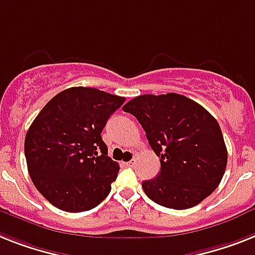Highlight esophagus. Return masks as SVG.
I'll return each mask as SVG.
<instances>
[{"instance_id":"34e87169","label":"esophagus","mask_w":255,"mask_h":255,"mask_svg":"<svg viewBox=\"0 0 255 255\" xmlns=\"http://www.w3.org/2000/svg\"><path fill=\"white\" fill-rule=\"evenodd\" d=\"M125 164L128 165V167H132V165L135 164V159H131V160L128 161V163H125Z\"/></svg>"}]
</instances>
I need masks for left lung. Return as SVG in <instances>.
Instances as JSON below:
<instances>
[{
	"mask_svg": "<svg viewBox=\"0 0 255 255\" xmlns=\"http://www.w3.org/2000/svg\"><path fill=\"white\" fill-rule=\"evenodd\" d=\"M146 131L160 156V173L142 182L157 205L185 210L201 203L226 172V143L218 121L194 100L180 94L140 95L124 105Z\"/></svg>",
	"mask_w": 255,
	"mask_h": 255,
	"instance_id": "1",
	"label": "left lung"
}]
</instances>
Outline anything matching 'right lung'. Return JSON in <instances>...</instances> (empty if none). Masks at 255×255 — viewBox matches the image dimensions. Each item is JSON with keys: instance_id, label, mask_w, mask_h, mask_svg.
I'll use <instances>...</instances> for the list:
<instances>
[{"instance_id": "right-lung-1", "label": "right lung", "mask_w": 255, "mask_h": 255, "mask_svg": "<svg viewBox=\"0 0 255 255\" xmlns=\"http://www.w3.org/2000/svg\"><path fill=\"white\" fill-rule=\"evenodd\" d=\"M125 98L91 87L57 94L40 111L24 139L33 185L62 211L82 212L107 198L119 174L102 131Z\"/></svg>"}]
</instances>
